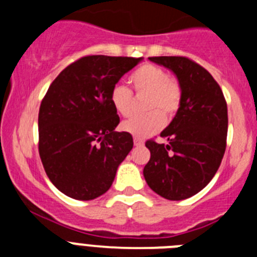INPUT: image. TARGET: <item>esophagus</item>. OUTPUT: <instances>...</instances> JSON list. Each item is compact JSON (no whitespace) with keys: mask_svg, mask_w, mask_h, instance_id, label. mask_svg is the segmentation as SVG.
<instances>
[{"mask_svg":"<svg viewBox=\"0 0 257 257\" xmlns=\"http://www.w3.org/2000/svg\"><path fill=\"white\" fill-rule=\"evenodd\" d=\"M134 144H135V147H143V145H144V142H143V139H140V138H134Z\"/></svg>","mask_w":257,"mask_h":257,"instance_id":"obj_1","label":"esophagus"}]
</instances>
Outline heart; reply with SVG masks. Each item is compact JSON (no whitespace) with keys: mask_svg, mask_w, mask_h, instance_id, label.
Instances as JSON below:
<instances>
[{"mask_svg":"<svg viewBox=\"0 0 257 257\" xmlns=\"http://www.w3.org/2000/svg\"><path fill=\"white\" fill-rule=\"evenodd\" d=\"M136 92H148L145 109L151 112L136 115L122 123L121 128L135 138H147L165 126L166 118L174 117L181 105L183 88L180 82L170 77L163 68L154 64H144L136 68L128 77ZM109 100L115 112L122 117L133 113V91L127 86L117 83L112 87Z\"/></svg>","mask_w":257,"mask_h":257,"instance_id":"obj_1","label":"heart"}]
</instances>
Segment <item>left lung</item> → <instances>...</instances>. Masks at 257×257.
I'll list each match as a JSON object with an SVG mask.
<instances>
[{
	"label": "left lung",
	"instance_id": "left-lung-1",
	"mask_svg": "<svg viewBox=\"0 0 257 257\" xmlns=\"http://www.w3.org/2000/svg\"><path fill=\"white\" fill-rule=\"evenodd\" d=\"M149 60L174 72L183 97L171 123L161 133L169 143H145L151 160L143 174L157 194L181 201L201 192L216 174L226 148L228 108L220 86L196 61L185 56Z\"/></svg>",
	"mask_w": 257,
	"mask_h": 257
}]
</instances>
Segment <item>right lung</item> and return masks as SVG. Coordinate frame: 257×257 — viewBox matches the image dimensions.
Instances as JSON below:
<instances>
[{
  "label": "right lung",
  "mask_w": 257,
  "mask_h": 257,
  "mask_svg": "<svg viewBox=\"0 0 257 257\" xmlns=\"http://www.w3.org/2000/svg\"><path fill=\"white\" fill-rule=\"evenodd\" d=\"M143 58L88 55L60 72L38 113V152L61 193L90 201L110 188L133 136L114 131L119 117L109 100L113 86Z\"/></svg>",
  "instance_id": "add662e5"
}]
</instances>
